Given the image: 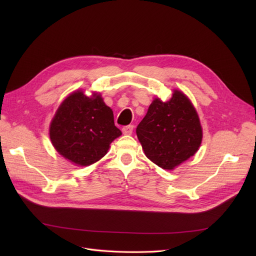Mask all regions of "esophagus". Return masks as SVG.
<instances>
[{
	"instance_id": "obj_1",
	"label": "esophagus",
	"mask_w": 256,
	"mask_h": 256,
	"mask_svg": "<svg viewBox=\"0 0 256 256\" xmlns=\"http://www.w3.org/2000/svg\"><path fill=\"white\" fill-rule=\"evenodd\" d=\"M122 134H124L130 136L131 134H132V131H134V126H132V125H129V126L124 127V128L122 129Z\"/></svg>"
}]
</instances>
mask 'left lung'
<instances>
[{
  "instance_id": "obj_1",
  "label": "left lung",
  "mask_w": 256,
  "mask_h": 256,
  "mask_svg": "<svg viewBox=\"0 0 256 256\" xmlns=\"http://www.w3.org/2000/svg\"><path fill=\"white\" fill-rule=\"evenodd\" d=\"M136 136L147 158L173 170L198 152L203 132L194 106L176 90L168 102L154 100L136 127Z\"/></svg>"
}]
</instances>
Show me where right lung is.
Wrapping results in <instances>:
<instances>
[{
  "mask_svg": "<svg viewBox=\"0 0 256 256\" xmlns=\"http://www.w3.org/2000/svg\"><path fill=\"white\" fill-rule=\"evenodd\" d=\"M122 134L114 116L99 94L92 97L76 90L69 95L50 124L54 148L76 166L95 164L108 152L110 144Z\"/></svg>",
  "mask_w": 256,
  "mask_h": 256,
  "instance_id": "add662e5",
  "label": "right lung"
}]
</instances>
